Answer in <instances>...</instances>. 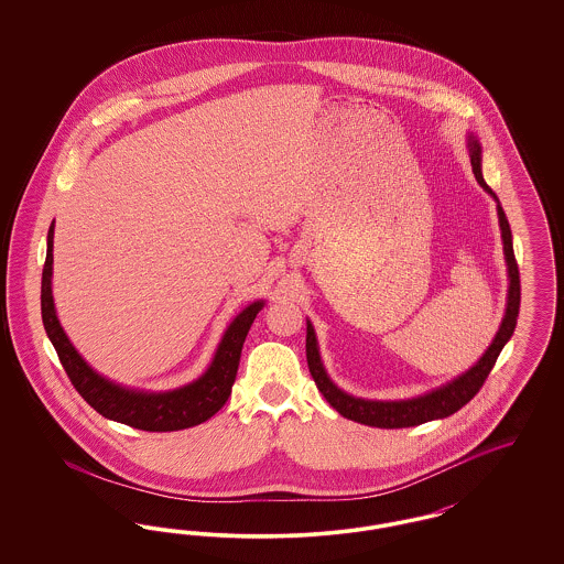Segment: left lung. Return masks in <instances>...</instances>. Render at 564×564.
<instances>
[{
  "mask_svg": "<svg viewBox=\"0 0 564 564\" xmlns=\"http://www.w3.org/2000/svg\"><path fill=\"white\" fill-rule=\"evenodd\" d=\"M467 148H469V159H471V169L474 175L478 180V184L482 186L495 200H497V215H499V226H501V239H503V253H506V262H508V276H510V290H508V308H506V317L501 322V327L495 336V340L490 343V347L486 349L480 361L469 368L465 375L458 376L453 382L433 389L425 395L412 398V400H402V402H372V400H361V398H352L349 393H345L343 389H338L329 376L323 368L322 357H319V347H317V338H315V329L311 322L306 323V361H308V370L317 384V389L322 391L323 398L332 408H336L345 419H350L355 423L361 425H370V427H380V430H402V427H414V425H423L427 421L435 419H446L451 414H455L456 410H460L467 402L474 400V395L482 389L484 380L490 375L497 357L501 349L506 347V343L510 340L513 329H516V319H518V311H520V272L516 264V256H513V245H511L510 221L506 217L503 207L499 205V198L495 196V192L488 188V184L484 182L482 175V148L480 141L469 134L467 137Z\"/></svg>",
  "mask_w": 564,
  "mask_h": 564,
  "instance_id": "8db88e82",
  "label": "left lung"
}]
</instances>
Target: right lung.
Instances as JSON below:
<instances>
[{"label": "right lung", "instance_id": "add662e5", "mask_svg": "<svg viewBox=\"0 0 564 564\" xmlns=\"http://www.w3.org/2000/svg\"><path fill=\"white\" fill-rule=\"evenodd\" d=\"M53 237L54 221L48 230V249L42 270V322L65 372L84 402L109 421L141 431L188 430L209 421L230 398L241 361L242 343L256 315L262 311L264 300L249 304L232 319L215 350L212 366L198 380L164 393L127 389L97 375L82 359L80 352L74 349L56 319L53 300Z\"/></svg>", "mask_w": 564, "mask_h": 564}]
</instances>
